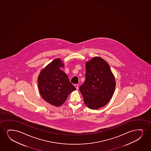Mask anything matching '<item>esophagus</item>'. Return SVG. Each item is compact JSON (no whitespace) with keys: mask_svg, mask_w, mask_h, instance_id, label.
<instances>
[{"mask_svg":"<svg viewBox=\"0 0 151 151\" xmlns=\"http://www.w3.org/2000/svg\"><path fill=\"white\" fill-rule=\"evenodd\" d=\"M75 87H76V89H77V90H78V84H75Z\"/></svg>","mask_w":151,"mask_h":151,"instance_id":"34e87169","label":"esophagus"}]
</instances>
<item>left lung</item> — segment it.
Listing matches in <instances>:
<instances>
[{"instance_id": "8db88e82", "label": "left lung", "mask_w": 151, "mask_h": 151, "mask_svg": "<svg viewBox=\"0 0 151 151\" xmlns=\"http://www.w3.org/2000/svg\"><path fill=\"white\" fill-rule=\"evenodd\" d=\"M115 85L114 75L103 59L96 57L86 62L85 81L79 89L88 108L96 110L105 106L111 99Z\"/></svg>"}]
</instances>
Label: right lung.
I'll use <instances>...</instances> for the list:
<instances>
[{
    "label": "right lung",
    "mask_w": 151,
    "mask_h": 151,
    "mask_svg": "<svg viewBox=\"0 0 151 151\" xmlns=\"http://www.w3.org/2000/svg\"><path fill=\"white\" fill-rule=\"evenodd\" d=\"M64 66L61 59H55L41 71L38 78L40 95L56 107L64 103L69 94L76 90L68 76L60 69Z\"/></svg>",
    "instance_id": "right-lung-1"
}]
</instances>
